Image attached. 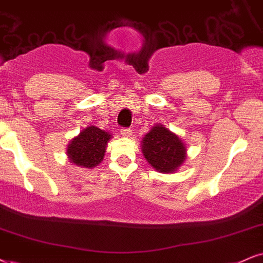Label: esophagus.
Segmentation results:
<instances>
[{"instance_id": "obj_1", "label": "esophagus", "mask_w": 263, "mask_h": 263, "mask_svg": "<svg viewBox=\"0 0 263 263\" xmlns=\"http://www.w3.org/2000/svg\"><path fill=\"white\" fill-rule=\"evenodd\" d=\"M121 135L124 138H132L133 133L130 129H121Z\"/></svg>"}]
</instances>
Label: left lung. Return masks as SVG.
<instances>
[{
	"label": "left lung",
	"mask_w": 263,
	"mask_h": 263,
	"mask_svg": "<svg viewBox=\"0 0 263 263\" xmlns=\"http://www.w3.org/2000/svg\"><path fill=\"white\" fill-rule=\"evenodd\" d=\"M141 151L147 163L160 173H174L186 158V146L176 133L158 123L142 138Z\"/></svg>",
	"instance_id": "obj_1"
}]
</instances>
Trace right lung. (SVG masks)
<instances>
[{
    "label": "right lung",
    "mask_w": 263,
    "mask_h": 263,
    "mask_svg": "<svg viewBox=\"0 0 263 263\" xmlns=\"http://www.w3.org/2000/svg\"><path fill=\"white\" fill-rule=\"evenodd\" d=\"M112 139L109 132L96 125H89L74 137L67 146L68 161L80 168H91L101 163L106 147Z\"/></svg>",
    "instance_id": "obj_1"
}]
</instances>
